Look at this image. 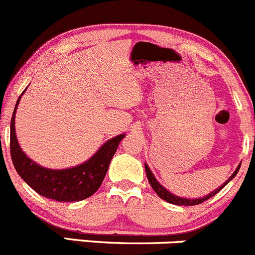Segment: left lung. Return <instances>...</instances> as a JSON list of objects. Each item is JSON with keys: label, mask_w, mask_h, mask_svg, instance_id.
Returning a JSON list of instances; mask_svg holds the SVG:
<instances>
[{"label": "left lung", "mask_w": 255, "mask_h": 255, "mask_svg": "<svg viewBox=\"0 0 255 255\" xmlns=\"http://www.w3.org/2000/svg\"><path fill=\"white\" fill-rule=\"evenodd\" d=\"M240 167H241V166H238V167H237V169H236L235 172H233V174L231 175V177L228 178L227 180H226V182L224 183V184H222L221 186H220V188H217L216 190L211 191V193H210L209 195L204 196V198H198V199H185V198H180V196L174 195V194H172V193H170V191H168L167 189L164 188V186H162L161 184H159V183L157 182L156 178H154L153 173L151 172V169H149L148 166H147V164L145 163V169H146L147 179H148L149 184H151L152 189H153V190L156 191L157 195H158L159 198H161V199H163V200H166L167 203H169V204H174V205H180V206H193V205H199V204H201V203H204V201H206L207 199H210V198H212V196H214V195H216V194L219 193V191L221 190V189L224 188V186L227 185L228 183H230L231 180H232L233 178L236 177V174H237L238 170H240Z\"/></svg>", "instance_id": "left-lung-1"}]
</instances>
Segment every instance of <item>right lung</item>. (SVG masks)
<instances>
[{
	"label": "right lung",
	"mask_w": 255,
	"mask_h": 255,
	"mask_svg": "<svg viewBox=\"0 0 255 255\" xmlns=\"http://www.w3.org/2000/svg\"><path fill=\"white\" fill-rule=\"evenodd\" d=\"M23 93L15 103L10 119V157L18 174L36 193L52 200L81 201L93 195L103 182L110 161L125 133L110 138L88 161L80 166L67 169H49L41 167L27 157L19 147L15 136V112Z\"/></svg>",
	"instance_id": "obj_1"
}]
</instances>
